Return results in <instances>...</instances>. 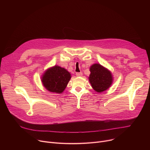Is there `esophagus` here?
Masks as SVG:
<instances>
[{"mask_svg": "<svg viewBox=\"0 0 150 150\" xmlns=\"http://www.w3.org/2000/svg\"><path fill=\"white\" fill-rule=\"evenodd\" d=\"M76 75L77 76H81L82 75V72H76Z\"/></svg>", "mask_w": 150, "mask_h": 150, "instance_id": "obj_1", "label": "esophagus"}]
</instances>
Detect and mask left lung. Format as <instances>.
I'll return each instance as SVG.
<instances>
[{"mask_svg":"<svg viewBox=\"0 0 150 150\" xmlns=\"http://www.w3.org/2000/svg\"><path fill=\"white\" fill-rule=\"evenodd\" d=\"M89 81L93 89L97 92H103L108 89L112 83V76L109 71L100 64H94L90 68Z\"/></svg>","mask_w":150,"mask_h":150,"instance_id":"1","label":"left lung"}]
</instances>
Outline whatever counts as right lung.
Here are the masks:
<instances>
[{
    "label": "right lung",
    "instance_id": "add662e5",
    "mask_svg": "<svg viewBox=\"0 0 150 150\" xmlns=\"http://www.w3.org/2000/svg\"><path fill=\"white\" fill-rule=\"evenodd\" d=\"M71 74L65 69L55 66L46 71L42 77L45 87L50 92L60 94L67 86Z\"/></svg>",
    "mask_w": 150,
    "mask_h": 150
}]
</instances>
